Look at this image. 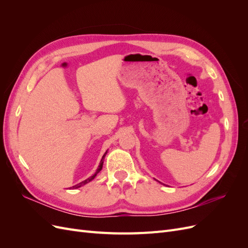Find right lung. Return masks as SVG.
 <instances>
[{"instance_id":"right-lung-1","label":"right lung","mask_w":248,"mask_h":248,"mask_svg":"<svg viewBox=\"0 0 248 248\" xmlns=\"http://www.w3.org/2000/svg\"><path fill=\"white\" fill-rule=\"evenodd\" d=\"M107 154V153H106ZM106 154H104L103 156H102V159H101V161H100V163H99V167H98V169H97V170H96V172L95 174L93 175V176H91L90 178H88V179H86L85 181H82V182H80V183H78V184H77V185H74V186H72V188L73 189H76V188H78V187H80V186H82V185H85V184H87V183H89L90 181H92V180L96 177V175L98 174V172L101 170V169H102V166H103V159H104V157H106Z\"/></svg>"}]
</instances>
